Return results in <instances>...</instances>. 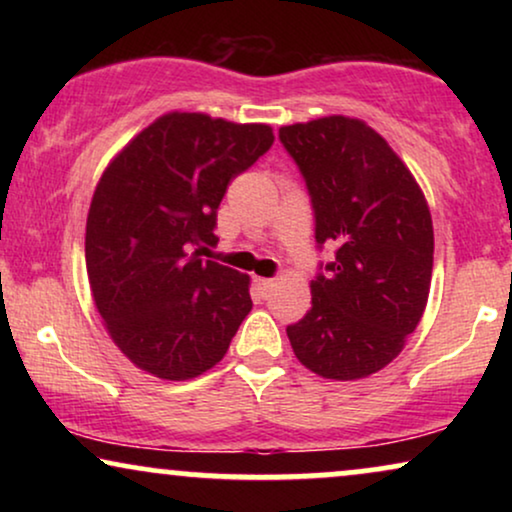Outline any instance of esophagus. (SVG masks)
<instances>
[{"instance_id": "obj_1", "label": "esophagus", "mask_w": 512, "mask_h": 512, "mask_svg": "<svg viewBox=\"0 0 512 512\" xmlns=\"http://www.w3.org/2000/svg\"><path fill=\"white\" fill-rule=\"evenodd\" d=\"M254 284H256V289L261 291L263 296H265V293H268V291L272 289V286H275V279H268V277H256V279H254Z\"/></svg>"}]
</instances>
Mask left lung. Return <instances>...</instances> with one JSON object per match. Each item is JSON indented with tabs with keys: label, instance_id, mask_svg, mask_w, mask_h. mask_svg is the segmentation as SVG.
<instances>
[{
	"label": "left lung",
	"instance_id": "left-lung-1",
	"mask_svg": "<svg viewBox=\"0 0 512 512\" xmlns=\"http://www.w3.org/2000/svg\"><path fill=\"white\" fill-rule=\"evenodd\" d=\"M303 174L317 249L312 307L286 326L293 352L328 380H359L394 361L429 298L433 226L403 160L366 123L328 116L279 128Z\"/></svg>",
	"mask_w": 512,
	"mask_h": 512
}]
</instances>
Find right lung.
Masks as SVG:
<instances>
[{
  "mask_svg": "<svg viewBox=\"0 0 512 512\" xmlns=\"http://www.w3.org/2000/svg\"><path fill=\"white\" fill-rule=\"evenodd\" d=\"M275 142L270 125L165 114L104 170L86 268L111 340L146 373L191 380L226 356L251 310L249 277L200 256L230 179Z\"/></svg>",
  "mask_w": 512,
  "mask_h": 512,
  "instance_id": "add662e5",
  "label": "right lung"
}]
</instances>
